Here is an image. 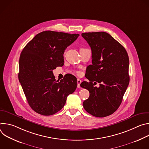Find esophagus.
<instances>
[{
  "instance_id": "esophagus-1",
  "label": "esophagus",
  "mask_w": 149,
  "mask_h": 149,
  "mask_svg": "<svg viewBox=\"0 0 149 149\" xmlns=\"http://www.w3.org/2000/svg\"><path fill=\"white\" fill-rule=\"evenodd\" d=\"M81 83V80L79 79H77V87L79 88L80 87V84Z\"/></svg>"
}]
</instances>
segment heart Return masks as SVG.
I'll list each match as a JSON object with an SVG mask.
<instances>
[{
  "mask_svg": "<svg viewBox=\"0 0 149 149\" xmlns=\"http://www.w3.org/2000/svg\"><path fill=\"white\" fill-rule=\"evenodd\" d=\"M82 49H84V48H81L80 50H82ZM77 74H79V72H77Z\"/></svg>",
  "mask_w": 149,
  "mask_h": 149,
  "instance_id": "b5f03b06",
  "label": "heart"
}]
</instances>
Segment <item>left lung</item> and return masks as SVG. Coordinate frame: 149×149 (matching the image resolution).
I'll use <instances>...</instances> for the list:
<instances>
[{"label":"left lung","instance_id":"obj_1","mask_svg":"<svg viewBox=\"0 0 149 149\" xmlns=\"http://www.w3.org/2000/svg\"><path fill=\"white\" fill-rule=\"evenodd\" d=\"M81 35L92 52V65L88 66L86 76L90 81L80 84L90 92L89 98L83 102V107L97 117L110 116L119 107L129 86L128 54L107 32H86ZM97 82L100 83L99 88L94 86Z\"/></svg>","mask_w":149,"mask_h":149}]
</instances>
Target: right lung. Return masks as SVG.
Masks as SVG:
<instances>
[{
	"label": "right lung",
	"instance_id": "right-lung-1",
	"mask_svg": "<svg viewBox=\"0 0 149 149\" xmlns=\"http://www.w3.org/2000/svg\"><path fill=\"white\" fill-rule=\"evenodd\" d=\"M79 34L51 31L37 34L25 47L19 58L18 78L31 109L43 116L56 113L77 87L68 74L56 81L52 71L63 65V53Z\"/></svg>",
	"mask_w": 149,
	"mask_h": 149
}]
</instances>
